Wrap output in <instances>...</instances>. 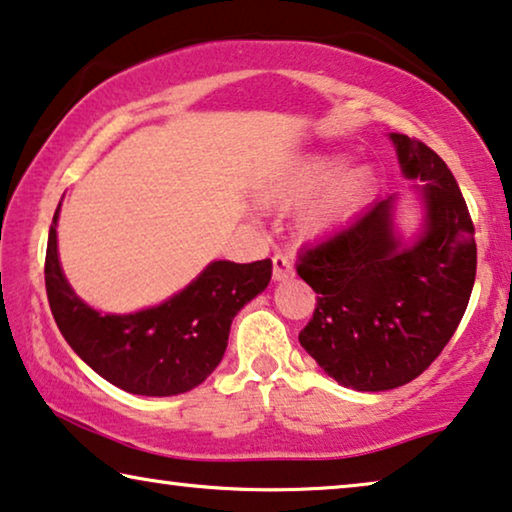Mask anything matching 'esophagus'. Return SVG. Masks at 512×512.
<instances>
[{
    "instance_id": "1",
    "label": "esophagus",
    "mask_w": 512,
    "mask_h": 512,
    "mask_svg": "<svg viewBox=\"0 0 512 512\" xmlns=\"http://www.w3.org/2000/svg\"><path fill=\"white\" fill-rule=\"evenodd\" d=\"M294 276V264L287 255H273V280H287Z\"/></svg>"
}]
</instances>
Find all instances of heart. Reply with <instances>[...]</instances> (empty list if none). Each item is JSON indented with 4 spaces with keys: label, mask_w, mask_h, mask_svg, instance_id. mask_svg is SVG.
I'll return each mask as SVG.
<instances>
[{
    "label": "heart",
    "mask_w": 512,
    "mask_h": 512,
    "mask_svg": "<svg viewBox=\"0 0 512 512\" xmlns=\"http://www.w3.org/2000/svg\"><path fill=\"white\" fill-rule=\"evenodd\" d=\"M340 151L305 154L259 183V200L269 207L287 209L310 201L301 216L303 232L315 234L347 223L370 200L375 190V170L370 165L345 167Z\"/></svg>",
    "instance_id": "b5f03b06"
}]
</instances>
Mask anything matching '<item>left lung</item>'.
<instances>
[{
  "label": "left lung",
  "mask_w": 512,
  "mask_h": 512,
  "mask_svg": "<svg viewBox=\"0 0 512 512\" xmlns=\"http://www.w3.org/2000/svg\"><path fill=\"white\" fill-rule=\"evenodd\" d=\"M391 140L404 177L423 181L421 236L411 246L400 241L391 195L301 250L296 264L319 294L301 347L354 391L398 388L430 368L462 322L476 280V230L448 165L421 140Z\"/></svg>",
  "instance_id": "left-lung-1"
}]
</instances>
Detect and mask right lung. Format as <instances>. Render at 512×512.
<instances>
[{
    "mask_svg": "<svg viewBox=\"0 0 512 512\" xmlns=\"http://www.w3.org/2000/svg\"><path fill=\"white\" fill-rule=\"evenodd\" d=\"M55 211L45 250V292L68 345L91 370L133 395L167 398L202 384L225 354L232 319L264 292L271 259L211 262L170 301L133 315H101L78 299L57 255Z\"/></svg>",
    "mask_w": 512,
    "mask_h": 512,
    "instance_id": "right-lung-1",
    "label": "right lung"
}]
</instances>
